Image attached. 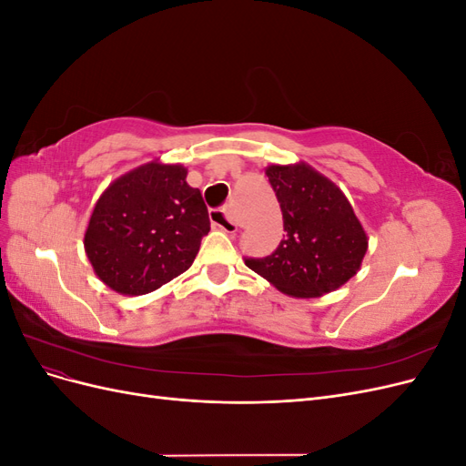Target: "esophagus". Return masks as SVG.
Returning a JSON list of instances; mask_svg holds the SVG:
<instances>
[{
	"instance_id": "esophagus-1",
	"label": "esophagus",
	"mask_w": 466,
	"mask_h": 466,
	"mask_svg": "<svg viewBox=\"0 0 466 466\" xmlns=\"http://www.w3.org/2000/svg\"><path fill=\"white\" fill-rule=\"evenodd\" d=\"M209 221L214 228L225 231V233H235L237 231V223L229 218V211L225 208H218L209 211Z\"/></svg>"
}]
</instances>
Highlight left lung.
Masks as SVG:
<instances>
[{
	"instance_id": "8db88e82",
	"label": "left lung",
	"mask_w": 466,
	"mask_h": 466,
	"mask_svg": "<svg viewBox=\"0 0 466 466\" xmlns=\"http://www.w3.org/2000/svg\"><path fill=\"white\" fill-rule=\"evenodd\" d=\"M266 177L286 235L272 255L245 264L291 298H320L344 286L368 252V235L344 192L307 163L270 165Z\"/></svg>"
}]
</instances>
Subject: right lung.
Listing matches in <instances>:
<instances>
[{
	"instance_id": "obj_1",
	"label": "right lung",
	"mask_w": 466,
	"mask_h": 466,
	"mask_svg": "<svg viewBox=\"0 0 466 466\" xmlns=\"http://www.w3.org/2000/svg\"><path fill=\"white\" fill-rule=\"evenodd\" d=\"M208 231V208L187 168L151 161L101 194L83 245L110 289L144 295L187 272Z\"/></svg>"
}]
</instances>
